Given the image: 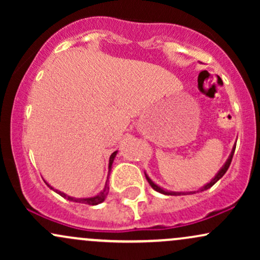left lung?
I'll list each match as a JSON object with an SVG mask.
<instances>
[{"label":"left lung","instance_id":"8db88e82","mask_svg":"<svg viewBox=\"0 0 260 260\" xmlns=\"http://www.w3.org/2000/svg\"><path fill=\"white\" fill-rule=\"evenodd\" d=\"M235 149H236V147L234 148V150H232V153H231V155H230V157L228 159V161H226L225 165H223V166H222V169L220 170V171H219V174H217V175L215 176V177L213 178V180H211L210 182H209V183L207 184V186L203 187L201 190H205V189H208V188H210L211 186H214V184H215L216 182L219 181L220 178H221L222 176L226 174V171H228V169L230 168V164H231V161H232V156H234ZM145 177H147V180H148V182H149V184H150V186H151V188H153V189L156 190V192H160V193H162V194H166V196H177V194H180V193H174V192H168V190H164L162 188H160L159 186H156V184H155L154 182L151 181L150 178H149L147 175H145Z\"/></svg>","mask_w":260,"mask_h":260}]
</instances>
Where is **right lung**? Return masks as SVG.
I'll return each instance as SVG.
<instances>
[{"label": "right lung", "mask_w": 260, "mask_h": 260, "mask_svg": "<svg viewBox=\"0 0 260 260\" xmlns=\"http://www.w3.org/2000/svg\"><path fill=\"white\" fill-rule=\"evenodd\" d=\"M116 154H117V151H115V153L111 154V156H110V164H109V169H111L112 166V162H113V159H115ZM47 184V183H46ZM49 186V184H47ZM50 188H52L51 186H49ZM56 192L58 193L59 196H62L63 198H67L70 199V201H73V202H77V203H83V204H89V205H96V204H100V203H103L104 201H105L107 193H109V180L106 181V184H105V188H104L103 192L100 193V194L92 197V198H84V199H76V198H72V197H68L66 196L64 193H61L58 192V190H56Z\"/></svg>", "instance_id": "1"}]
</instances>
